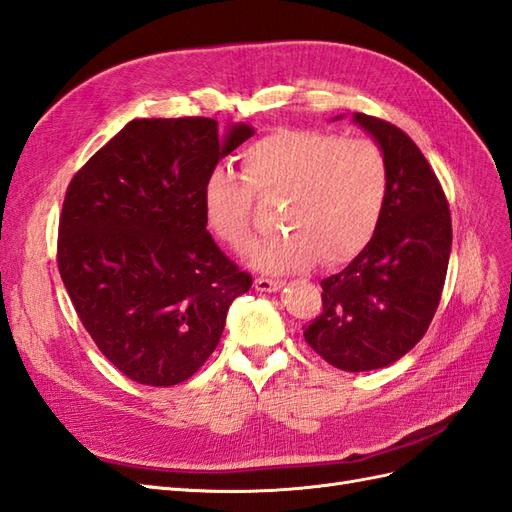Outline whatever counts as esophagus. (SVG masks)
Segmentation results:
<instances>
[{
    "label": "esophagus",
    "instance_id": "1",
    "mask_svg": "<svg viewBox=\"0 0 512 512\" xmlns=\"http://www.w3.org/2000/svg\"><path fill=\"white\" fill-rule=\"evenodd\" d=\"M285 283L283 281H274V279H255V289L257 291H276L281 289Z\"/></svg>",
    "mask_w": 512,
    "mask_h": 512
}]
</instances>
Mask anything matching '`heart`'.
<instances>
[{
    "mask_svg": "<svg viewBox=\"0 0 512 512\" xmlns=\"http://www.w3.org/2000/svg\"><path fill=\"white\" fill-rule=\"evenodd\" d=\"M240 178L214 171L203 186V221L212 236L242 253L253 242L257 201H279L276 225L285 236L259 244L257 270L283 274L341 266L358 257L382 223L390 191L384 150L369 139L321 130H276L242 150Z\"/></svg>",
    "mask_w": 512,
    "mask_h": 512,
    "instance_id": "b5f03b06",
    "label": "heart"
}]
</instances>
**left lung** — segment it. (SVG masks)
<instances>
[{
    "label": "left lung",
    "mask_w": 512,
    "mask_h": 512,
    "mask_svg": "<svg viewBox=\"0 0 512 512\" xmlns=\"http://www.w3.org/2000/svg\"><path fill=\"white\" fill-rule=\"evenodd\" d=\"M384 150L386 210L369 246L321 281V313L304 341L349 373L397 362L425 337L446 281L452 223L444 188L418 145L394 124L354 113Z\"/></svg>",
    "instance_id": "left-lung-1"
}]
</instances>
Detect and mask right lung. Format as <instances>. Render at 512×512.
Returning <instances> with one entry per match:
<instances>
[{
  "label": "right lung",
  "instance_id": "1",
  "mask_svg": "<svg viewBox=\"0 0 512 512\" xmlns=\"http://www.w3.org/2000/svg\"><path fill=\"white\" fill-rule=\"evenodd\" d=\"M253 133L238 124L221 139L212 118L133 120L68 184L57 268L96 347L137 384L197 373L253 285L203 221V186Z\"/></svg>",
  "mask_w": 512,
  "mask_h": 512
}]
</instances>
